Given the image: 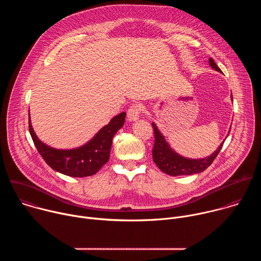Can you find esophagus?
<instances>
[{"mask_svg":"<svg viewBox=\"0 0 261 261\" xmlns=\"http://www.w3.org/2000/svg\"><path fill=\"white\" fill-rule=\"evenodd\" d=\"M142 110H143V107L140 104H133L132 106H130V108L127 111L128 120L130 122H134V121L138 120Z\"/></svg>","mask_w":261,"mask_h":261,"instance_id":"1","label":"esophagus"}]
</instances>
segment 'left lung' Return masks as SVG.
I'll use <instances>...</instances> for the list:
<instances>
[{"label":"left lung","instance_id":"1","mask_svg":"<svg viewBox=\"0 0 261 261\" xmlns=\"http://www.w3.org/2000/svg\"><path fill=\"white\" fill-rule=\"evenodd\" d=\"M208 64L214 70L222 73L221 69L216 65V63L212 58L208 59ZM230 97L232 100V95ZM152 126L154 128V133H155L153 160L156 163V165L159 167V169H161L163 172L171 176L190 175V174L204 171L213 163V161L215 160V158L217 157V155L219 154L220 150L222 148L223 143H224V141H223L212 155L205 158H200V159L186 158L177 154L174 150H172L169 143L166 141L164 135L160 132V130L158 129L157 125L154 122L152 123ZM229 131H228V134H229Z\"/></svg>","mask_w":261,"mask_h":261}]
</instances>
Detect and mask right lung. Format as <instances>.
Listing matches in <instances>:
<instances>
[{
    "instance_id": "right-lung-1",
    "label": "right lung",
    "mask_w": 261,
    "mask_h": 261,
    "mask_svg": "<svg viewBox=\"0 0 261 261\" xmlns=\"http://www.w3.org/2000/svg\"><path fill=\"white\" fill-rule=\"evenodd\" d=\"M126 113H121L102 127L92 139L74 148H56L41 141L36 135L30 118L29 129L35 146L44 161L56 171L73 177L90 176L108 162L115 134L123 127Z\"/></svg>"
}]
</instances>
